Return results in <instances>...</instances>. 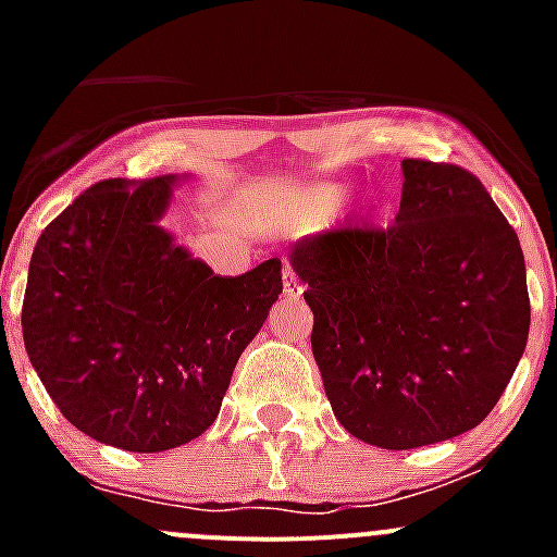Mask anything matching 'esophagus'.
<instances>
[{
    "mask_svg": "<svg viewBox=\"0 0 557 557\" xmlns=\"http://www.w3.org/2000/svg\"><path fill=\"white\" fill-rule=\"evenodd\" d=\"M283 294L290 296V299H299L301 294H305V288H301L299 277H296L290 269H283Z\"/></svg>",
    "mask_w": 557,
    "mask_h": 557,
    "instance_id": "34e87169",
    "label": "esophagus"
}]
</instances>
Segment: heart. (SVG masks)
I'll use <instances>...</instances> for the list:
<instances>
[{
	"label": "heart",
	"mask_w": 557,
	"mask_h": 557,
	"mask_svg": "<svg viewBox=\"0 0 557 557\" xmlns=\"http://www.w3.org/2000/svg\"><path fill=\"white\" fill-rule=\"evenodd\" d=\"M314 201H318L320 207H334L342 201V188H336V185H323V188L314 190Z\"/></svg>",
	"instance_id": "b5f03b06"
}]
</instances>
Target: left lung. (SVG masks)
I'll use <instances>...</instances> for the list:
<instances>
[{"label":"left lung","mask_w":557,"mask_h":557,"mask_svg":"<svg viewBox=\"0 0 557 557\" xmlns=\"http://www.w3.org/2000/svg\"><path fill=\"white\" fill-rule=\"evenodd\" d=\"M396 223L290 247L336 420L383 450L466 434L512 380L531 325L520 239L485 185L404 159Z\"/></svg>","instance_id":"obj_1"}]
</instances>
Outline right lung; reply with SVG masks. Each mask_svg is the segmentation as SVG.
Masks as SVG:
<instances>
[{
	"label": "right lung",
	"instance_id": "1",
	"mask_svg": "<svg viewBox=\"0 0 557 557\" xmlns=\"http://www.w3.org/2000/svg\"><path fill=\"white\" fill-rule=\"evenodd\" d=\"M174 174L102 180L39 234L24 345L66 420L102 445L161 453L205 434L283 294L280 258L212 274L159 226Z\"/></svg>",
	"mask_w": 557,
	"mask_h": 557
}]
</instances>
